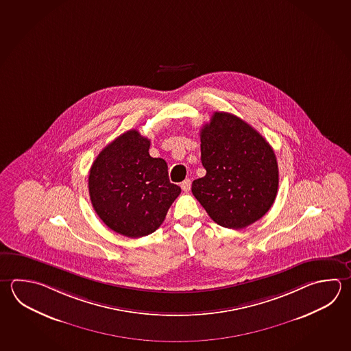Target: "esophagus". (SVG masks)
I'll use <instances>...</instances> for the list:
<instances>
[{
	"label": "esophagus",
	"mask_w": 351,
	"mask_h": 351,
	"mask_svg": "<svg viewBox=\"0 0 351 351\" xmlns=\"http://www.w3.org/2000/svg\"><path fill=\"white\" fill-rule=\"evenodd\" d=\"M181 189H182V191L189 192L191 190V180L186 179L185 181H182L181 182Z\"/></svg>",
	"instance_id": "esophagus-1"
}]
</instances>
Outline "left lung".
Returning a JSON list of instances; mask_svg holds the SVG:
<instances>
[{"label":"left lung","instance_id":"obj_1","mask_svg":"<svg viewBox=\"0 0 351 351\" xmlns=\"http://www.w3.org/2000/svg\"><path fill=\"white\" fill-rule=\"evenodd\" d=\"M206 175L192 193L217 225L241 230L262 219L277 196V158L267 140L239 117L215 112L202 126Z\"/></svg>","mask_w":351,"mask_h":351}]
</instances>
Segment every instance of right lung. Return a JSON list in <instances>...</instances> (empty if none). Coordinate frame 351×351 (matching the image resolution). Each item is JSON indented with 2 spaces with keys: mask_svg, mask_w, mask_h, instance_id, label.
<instances>
[{
  "mask_svg": "<svg viewBox=\"0 0 351 351\" xmlns=\"http://www.w3.org/2000/svg\"><path fill=\"white\" fill-rule=\"evenodd\" d=\"M150 140L132 129L99 152L89 171L93 208L110 230L129 239L156 231L181 193L164 159L152 158Z\"/></svg>",
  "mask_w": 351,
  "mask_h": 351,
  "instance_id": "obj_1",
  "label": "right lung"
}]
</instances>
